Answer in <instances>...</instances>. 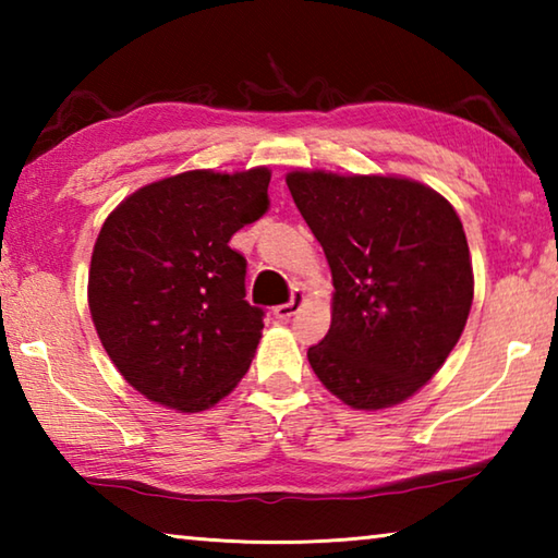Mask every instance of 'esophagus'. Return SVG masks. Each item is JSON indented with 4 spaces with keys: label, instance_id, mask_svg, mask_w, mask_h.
<instances>
[{
    "label": "esophagus",
    "instance_id": "esophagus-1",
    "mask_svg": "<svg viewBox=\"0 0 558 558\" xmlns=\"http://www.w3.org/2000/svg\"><path fill=\"white\" fill-rule=\"evenodd\" d=\"M302 302H305V295H302L300 290H295V292H292V300L290 302H286V305L272 307V315H276L278 319H290L302 307Z\"/></svg>",
    "mask_w": 558,
    "mask_h": 558
}]
</instances>
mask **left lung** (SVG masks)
Instances as JSON below:
<instances>
[{"mask_svg": "<svg viewBox=\"0 0 558 558\" xmlns=\"http://www.w3.org/2000/svg\"><path fill=\"white\" fill-rule=\"evenodd\" d=\"M286 182L335 286L332 325L307 349L310 366L356 411L411 399L446 364L472 307L460 216L409 177L292 169Z\"/></svg>", "mask_w": 558, "mask_h": 558, "instance_id": "1", "label": "left lung"}]
</instances>
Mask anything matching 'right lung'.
I'll return each instance as SVG.
<instances>
[{"instance_id": "add662e5", "label": "right lung", "mask_w": 558, "mask_h": 558, "mask_svg": "<svg viewBox=\"0 0 558 558\" xmlns=\"http://www.w3.org/2000/svg\"><path fill=\"white\" fill-rule=\"evenodd\" d=\"M270 169H192L140 186L102 223L88 307L110 362L145 399L199 413L229 396L260 342L245 258L229 241L268 211Z\"/></svg>"}]
</instances>
